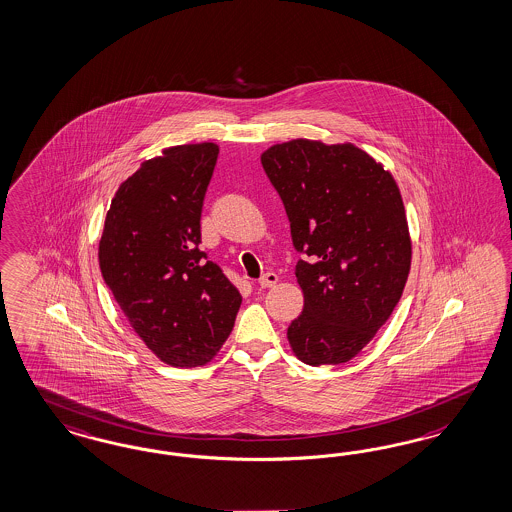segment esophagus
<instances>
[{"label":"esophagus","mask_w":512,"mask_h":512,"mask_svg":"<svg viewBox=\"0 0 512 512\" xmlns=\"http://www.w3.org/2000/svg\"><path fill=\"white\" fill-rule=\"evenodd\" d=\"M276 282H278V274H274V272H266V274H263V276L257 280V285H259L261 289H266V287L276 285Z\"/></svg>","instance_id":"obj_1"}]
</instances>
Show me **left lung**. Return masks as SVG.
I'll list each match as a JSON object with an SVG mask.
<instances>
[{
  "label": "left lung",
  "mask_w": 512,
  "mask_h": 512,
  "mask_svg": "<svg viewBox=\"0 0 512 512\" xmlns=\"http://www.w3.org/2000/svg\"><path fill=\"white\" fill-rule=\"evenodd\" d=\"M282 198L304 308L287 338L300 361L340 365L388 321L410 270V238L395 179L365 151L293 140L261 157Z\"/></svg>",
  "instance_id": "obj_1"
}]
</instances>
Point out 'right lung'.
<instances>
[{"label":"right lung","instance_id":"obj_1","mask_svg":"<svg viewBox=\"0 0 512 512\" xmlns=\"http://www.w3.org/2000/svg\"><path fill=\"white\" fill-rule=\"evenodd\" d=\"M219 147L177 145L145 160L107 212L100 270L145 346L174 367H198L229 338L242 297L200 251V215Z\"/></svg>","mask_w":512,"mask_h":512}]
</instances>
